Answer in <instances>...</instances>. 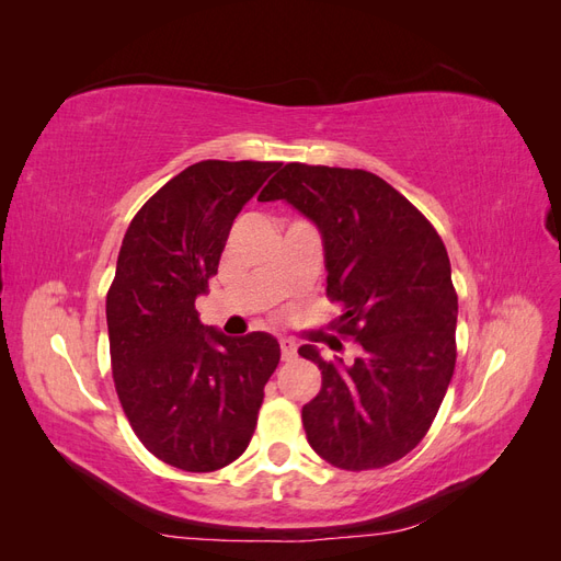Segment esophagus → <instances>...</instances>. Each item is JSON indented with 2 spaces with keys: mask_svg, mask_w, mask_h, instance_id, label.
Returning a JSON list of instances; mask_svg holds the SVG:
<instances>
[{
  "mask_svg": "<svg viewBox=\"0 0 561 561\" xmlns=\"http://www.w3.org/2000/svg\"><path fill=\"white\" fill-rule=\"evenodd\" d=\"M280 355H283V360H293L295 358V355H297V344L293 342V339L280 336Z\"/></svg>",
  "mask_w": 561,
  "mask_h": 561,
  "instance_id": "34e87169",
  "label": "esophagus"
}]
</instances>
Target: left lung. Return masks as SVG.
Wrapping results in <instances>:
<instances>
[{"instance_id":"1","label":"left lung","mask_w":561,"mask_h":561,"mask_svg":"<svg viewBox=\"0 0 561 561\" xmlns=\"http://www.w3.org/2000/svg\"><path fill=\"white\" fill-rule=\"evenodd\" d=\"M287 201L322 236L332 325L363 355L328 363L320 393L301 407L309 445L342 470H371L410 454L445 400L456 365L458 297L433 225L379 175L358 168L285 163L257 201Z\"/></svg>"}]
</instances>
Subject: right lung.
<instances>
[{"instance_id": "1", "label": "right lung", "mask_w": 561, "mask_h": 561, "mask_svg": "<svg viewBox=\"0 0 561 561\" xmlns=\"http://www.w3.org/2000/svg\"><path fill=\"white\" fill-rule=\"evenodd\" d=\"M271 161H198L133 217L107 293L116 396L140 443L163 463L213 472L239 458L280 360L266 332L227 336L203 325L236 215L276 173Z\"/></svg>"}]
</instances>
